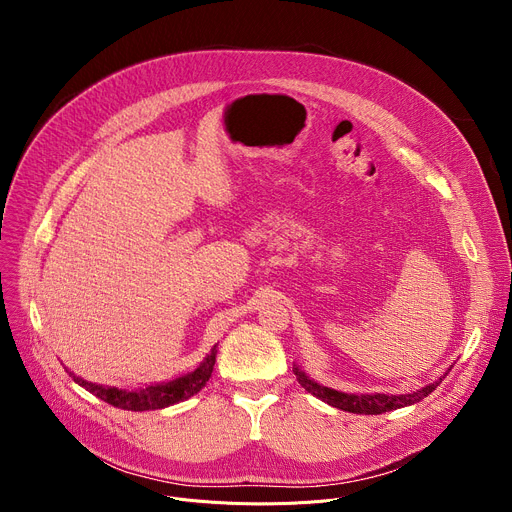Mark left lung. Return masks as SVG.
Instances as JSON below:
<instances>
[{"mask_svg":"<svg viewBox=\"0 0 512 512\" xmlns=\"http://www.w3.org/2000/svg\"><path fill=\"white\" fill-rule=\"evenodd\" d=\"M450 371L452 369H448V373ZM294 375H296L298 383L308 393L318 397L320 401H324V403H328L336 409H342V411H348V413H360V415H381V413H387V411H393V409H401V407L419 403L423 397H427L429 393H433L437 387H440V383L446 379V375H444V377L437 379L435 383H429V385L421 387L419 391L405 393V395H387V393H360L358 395V393H344V391H336L332 387L320 385L310 375H306L298 367V364H294Z\"/></svg>","mask_w":512,"mask_h":512,"instance_id":"left-lung-1","label":"left lung"}]
</instances>
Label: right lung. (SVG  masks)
Returning a JSON list of instances; mask_svg holds the SVG:
<instances>
[{
  "label": "right lung",
  "instance_id": "obj_1",
  "mask_svg": "<svg viewBox=\"0 0 512 512\" xmlns=\"http://www.w3.org/2000/svg\"><path fill=\"white\" fill-rule=\"evenodd\" d=\"M216 348L218 346L214 344L192 373H186L172 381L152 383V385L137 387V389H119V387H109V385H101V383H91L75 373H70L68 369L66 371H68V377H72V381H75L77 385H81L83 389H87L89 393L97 395L99 399H103L105 403H109L113 407L127 409V411H154V409H164V407L176 405L180 401H186L192 395H196L198 391H202V387H206V383L212 375V369H214V362H216V352H218Z\"/></svg>",
  "mask_w": 512,
  "mask_h": 512
}]
</instances>
